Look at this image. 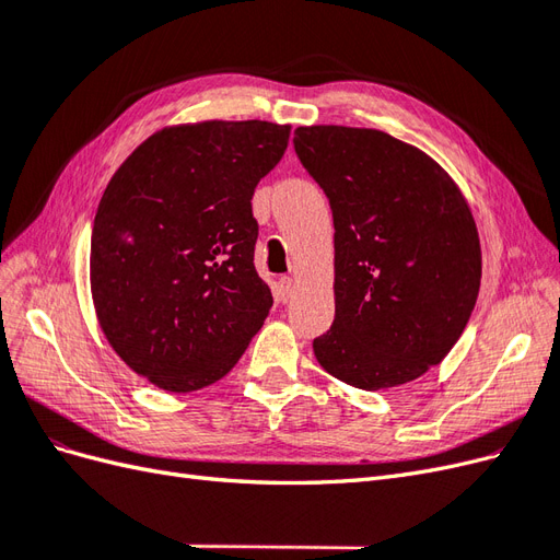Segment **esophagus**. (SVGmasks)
Wrapping results in <instances>:
<instances>
[{"mask_svg": "<svg viewBox=\"0 0 560 560\" xmlns=\"http://www.w3.org/2000/svg\"><path fill=\"white\" fill-rule=\"evenodd\" d=\"M280 292H282V299L287 301V299H290L292 296V292H294V278L292 276H282L280 278Z\"/></svg>", "mask_w": 560, "mask_h": 560, "instance_id": "1", "label": "esophagus"}]
</instances>
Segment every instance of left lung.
<instances>
[{"instance_id":"8db88e82","label":"left lung","mask_w":560,"mask_h":560,"mask_svg":"<svg viewBox=\"0 0 560 560\" xmlns=\"http://www.w3.org/2000/svg\"><path fill=\"white\" fill-rule=\"evenodd\" d=\"M294 149L334 214V301L319 366L360 389L411 383L465 331L481 243L460 186L425 151L376 128L301 126Z\"/></svg>"}]
</instances>
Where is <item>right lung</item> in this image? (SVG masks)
<instances>
[{
  "label": "right lung",
  "mask_w": 560,
  "mask_h": 560,
  "mask_svg": "<svg viewBox=\"0 0 560 560\" xmlns=\"http://www.w3.org/2000/svg\"><path fill=\"white\" fill-rule=\"evenodd\" d=\"M292 126L198 121L156 130L118 165L91 238L100 329L167 393L224 378L268 317L252 196Z\"/></svg>",
  "instance_id": "right-lung-1"
}]
</instances>
